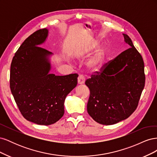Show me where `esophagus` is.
I'll list each match as a JSON object with an SVG mask.
<instances>
[{"label":"esophagus","instance_id":"34e87169","mask_svg":"<svg viewBox=\"0 0 157 157\" xmlns=\"http://www.w3.org/2000/svg\"><path fill=\"white\" fill-rule=\"evenodd\" d=\"M85 82V78L83 75H80L78 78V83L79 84H83Z\"/></svg>","mask_w":157,"mask_h":157}]
</instances>
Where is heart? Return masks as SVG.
<instances>
[{"mask_svg":"<svg viewBox=\"0 0 157 157\" xmlns=\"http://www.w3.org/2000/svg\"><path fill=\"white\" fill-rule=\"evenodd\" d=\"M99 44H94L86 47L79 52L77 55L80 60L87 59L99 48ZM105 58V51L103 48L99 49L87 61L88 67L93 71H98L102 66Z\"/></svg>","mask_w":157,"mask_h":157,"instance_id":"heart-1","label":"heart"}]
</instances>
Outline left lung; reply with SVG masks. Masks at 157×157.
<instances>
[{
	"mask_svg": "<svg viewBox=\"0 0 157 157\" xmlns=\"http://www.w3.org/2000/svg\"><path fill=\"white\" fill-rule=\"evenodd\" d=\"M122 35L130 48L85 82L90 91L87 111L103 125L115 124L129 117L136 109L145 86L143 58L130 38Z\"/></svg>",
	"mask_w": 157,
	"mask_h": 157,
	"instance_id": "1",
	"label": "left lung"
}]
</instances>
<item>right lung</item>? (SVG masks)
I'll return each mask as SVG.
<instances>
[{"label":"right lung","instance_id":"obj_1","mask_svg":"<svg viewBox=\"0 0 157 157\" xmlns=\"http://www.w3.org/2000/svg\"><path fill=\"white\" fill-rule=\"evenodd\" d=\"M46 28L33 33L16 52L10 67L12 94L23 117L39 125H50L64 114V102L77 84V74L50 73L53 53L38 46L48 36Z\"/></svg>","mask_w":157,"mask_h":157}]
</instances>
